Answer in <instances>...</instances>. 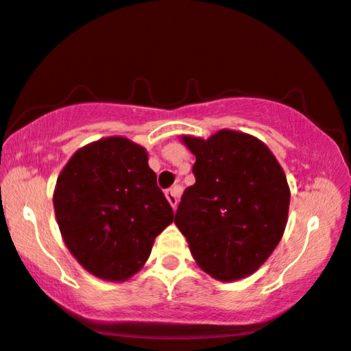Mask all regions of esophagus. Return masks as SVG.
Segmentation results:
<instances>
[{
  "label": "esophagus",
  "mask_w": 351,
  "mask_h": 351,
  "mask_svg": "<svg viewBox=\"0 0 351 351\" xmlns=\"http://www.w3.org/2000/svg\"><path fill=\"white\" fill-rule=\"evenodd\" d=\"M180 193L181 189L180 188H171V189H167V199L168 202H170V206L175 208L176 206H178V197H180Z\"/></svg>",
  "instance_id": "1"
}]
</instances>
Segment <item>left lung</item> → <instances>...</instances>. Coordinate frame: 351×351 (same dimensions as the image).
Segmentation results:
<instances>
[{"label":"left lung","instance_id":"1","mask_svg":"<svg viewBox=\"0 0 351 351\" xmlns=\"http://www.w3.org/2000/svg\"><path fill=\"white\" fill-rule=\"evenodd\" d=\"M196 155V183L184 189L175 223L204 272L221 282L263 265L285 232L290 189L277 158L245 132L221 130L207 141L183 136Z\"/></svg>","mask_w":351,"mask_h":351}]
</instances>
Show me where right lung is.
I'll use <instances>...</instances> for the list:
<instances>
[{"mask_svg":"<svg viewBox=\"0 0 351 351\" xmlns=\"http://www.w3.org/2000/svg\"><path fill=\"white\" fill-rule=\"evenodd\" d=\"M147 160L126 137H106L79 149L58 176L53 206L66 246L104 280L136 274L173 221Z\"/></svg>","mask_w":351,"mask_h":351,"instance_id":"right-lung-1","label":"right lung"}]
</instances>
